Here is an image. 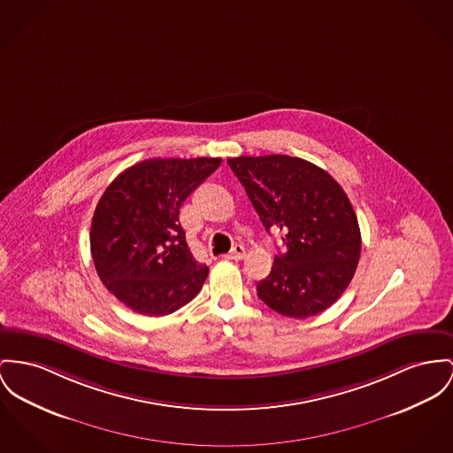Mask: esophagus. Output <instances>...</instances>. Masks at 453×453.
<instances>
[{
	"label": "esophagus",
	"instance_id": "obj_1",
	"mask_svg": "<svg viewBox=\"0 0 453 453\" xmlns=\"http://www.w3.org/2000/svg\"><path fill=\"white\" fill-rule=\"evenodd\" d=\"M243 256H245V249H243V245L241 243H237L226 256H225V259H230V261H241L243 259Z\"/></svg>",
	"mask_w": 453,
	"mask_h": 453
}]
</instances>
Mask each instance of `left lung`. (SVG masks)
I'll use <instances>...</instances> for the list:
<instances>
[{
	"instance_id": "obj_1",
	"label": "left lung",
	"mask_w": 453,
	"mask_h": 453,
	"mask_svg": "<svg viewBox=\"0 0 453 453\" xmlns=\"http://www.w3.org/2000/svg\"><path fill=\"white\" fill-rule=\"evenodd\" d=\"M266 232L285 250L257 283V297L281 316L305 319L328 309L349 287L361 257L354 208L330 173L287 154L230 157Z\"/></svg>"
}]
</instances>
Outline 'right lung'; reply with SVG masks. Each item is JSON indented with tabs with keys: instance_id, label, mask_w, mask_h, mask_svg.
Returning a JSON list of instances; mask_svg holds the SVG:
<instances>
[{
	"instance_id": "right-lung-1",
	"label": "right lung",
	"mask_w": 453,
	"mask_h": 453,
	"mask_svg": "<svg viewBox=\"0 0 453 453\" xmlns=\"http://www.w3.org/2000/svg\"><path fill=\"white\" fill-rule=\"evenodd\" d=\"M221 157H152L108 185L91 223V254L104 287L144 316H166L192 301L210 268L185 241L183 201Z\"/></svg>"
}]
</instances>
